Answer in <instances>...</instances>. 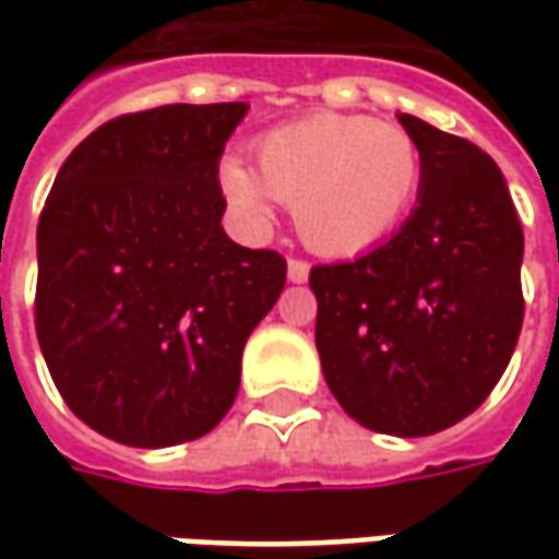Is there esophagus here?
I'll list each match as a JSON object with an SVG mask.
<instances>
[{
  "label": "esophagus",
  "instance_id": "esophagus-1",
  "mask_svg": "<svg viewBox=\"0 0 559 559\" xmlns=\"http://www.w3.org/2000/svg\"><path fill=\"white\" fill-rule=\"evenodd\" d=\"M286 273H289V283H308V276H311V267H308L305 261L292 258L289 267H286Z\"/></svg>",
  "mask_w": 559,
  "mask_h": 559
}]
</instances>
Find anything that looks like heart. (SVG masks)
Here are the masks:
<instances>
[{
  "mask_svg": "<svg viewBox=\"0 0 559 559\" xmlns=\"http://www.w3.org/2000/svg\"><path fill=\"white\" fill-rule=\"evenodd\" d=\"M258 174L239 158L221 164V189L248 224L289 204L301 242L326 258H355L385 242L417 202L423 152L395 123L364 115L292 120L254 145Z\"/></svg>",
  "mask_w": 559,
  "mask_h": 559,
  "instance_id": "b5f03b06",
  "label": "heart"
}]
</instances>
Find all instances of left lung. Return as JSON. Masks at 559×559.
Wrapping results in <instances>:
<instances>
[{"mask_svg": "<svg viewBox=\"0 0 559 559\" xmlns=\"http://www.w3.org/2000/svg\"><path fill=\"white\" fill-rule=\"evenodd\" d=\"M423 152L417 207L348 264L311 270L326 385L360 426L419 439L469 417L523 326V226L479 145L397 115Z\"/></svg>", "mask_w": 559, "mask_h": 559, "instance_id": "1", "label": "left lung"}]
</instances>
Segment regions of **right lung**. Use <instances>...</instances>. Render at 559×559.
Returning <instances> with one entry per match:
<instances>
[{
    "mask_svg": "<svg viewBox=\"0 0 559 559\" xmlns=\"http://www.w3.org/2000/svg\"><path fill=\"white\" fill-rule=\"evenodd\" d=\"M246 102L102 123L61 164L36 226V338L68 407L105 439L207 436L286 261L224 233L217 164Z\"/></svg>",
    "mask_w": 559,
    "mask_h": 559,
    "instance_id": "1",
    "label": "right lung"
}]
</instances>
